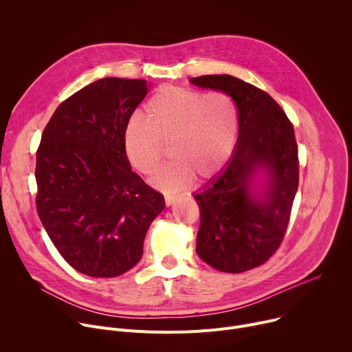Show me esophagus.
<instances>
[{
  "mask_svg": "<svg viewBox=\"0 0 352 352\" xmlns=\"http://www.w3.org/2000/svg\"><path fill=\"white\" fill-rule=\"evenodd\" d=\"M164 200H166V205L167 206H171L175 200H177V195H173V193H166L164 195Z\"/></svg>",
  "mask_w": 352,
  "mask_h": 352,
  "instance_id": "esophagus-1",
  "label": "esophagus"
}]
</instances>
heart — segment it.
I'll list each match as a JSON object with an SVG mask.
<instances>
[{"instance_id": "1", "label": "heart", "mask_w": 352, "mask_h": 352, "mask_svg": "<svg viewBox=\"0 0 352 352\" xmlns=\"http://www.w3.org/2000/svg\"><path fill=\"white\" fill-rule=\"evenodd\" d=\"M236 132V109L227 94L164 87L147 102L144 120L128 124L125 150L136 171L152 175L163 160L162 142L171 140L174 160L152 184L175 192L188 186L193 174L209 177L220 170L232 153Z\"/></svg>"}]
</instances>
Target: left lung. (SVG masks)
Wrapping results in <instances>:
<instances>
[{"label":"left lung","instance_id":"obj_1","mask_svg":"<svg viewBox=\"0 0 352 352\" xmlns=\"http://www.w3.org/2000/svg\"><path fill=\"white\" fill-rule=\"evenodd\" d=\"M190 83L228 94L238 110V140L224 170L193 195L200 210L199 258L213 269L242 273L278 249L298 190L294 126L274 98L231 75H205ZM267 179L258 191L254 182Z\"/></svg>","mask_w":352,"mask_h":352}]
</instances>
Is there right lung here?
<instances>
[{"label": "right lung", "instance_id": "add662e5", "mask_svg": "<svg viewBox=\"0 0 352 352\" xmlns=\"http://www.w3.org/2000/svg\"><path fill=\"white\" fill-rule=\"evenodd\" d=\"M143 79H98L63 102L36 153V208L60 255L79 273L117 277L143 255L164 196L132 171L125 150Z\"/></svg>", "mask_w": 352, "mask_h": 352}]
</instances>
